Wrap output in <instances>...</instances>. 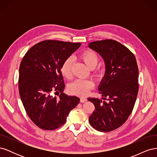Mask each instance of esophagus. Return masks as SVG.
<instances>
[{
  "instance_id": "obj_1",
  "label": "esophagus",
  "mask_w": 157,
  "mask_h": 157,
  "mask_svg": "<svg viewBox=\"0 0 157 157\" xmlns=\"http://www.w3.org/2000/svg\"><path fill=\"white\" fill-rule=\"evenodd\" d=\"M87 101V98H80V102L81 103H84Z\"/></svg>"
}]
</instances>
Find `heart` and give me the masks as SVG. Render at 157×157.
<instances>
[{
  "label": "heart",
  "instance_id": "1",
  "mask_svg": "<svg viewBox=\"0 0 157 157\" xmlns=\"http://www.w3.org/2000/svg\"><path fill=\"white\" fill-rule=\"evenodd\" d=\"M80 58L90 69H94L99 63V57L98 54L92 50H84L80 55ZM72 63L73 58L69 57L65 60L61 66V73L67 78L72 77ZM97 76L99 73H96ZM94 86V82L92 80H76L69 85L68 90L69 93L77 95L79 96H84L90 92Z\"/></svg>",
  "mask_w": 157,
  "mask_h": 157
}]
</instances>
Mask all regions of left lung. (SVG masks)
Instances as JSON below:
<instances>
[{
    "label": "left lung",
    "instance_id": "1",
    "mask_svg": "<svg viewBox=\"0 0 157 157\" xmlns=\"http://www.w3.org/2000/svg\"><path fill=\"white\" fill-rule=\"evenodd\" d=\"M88 47L105 62V72L98 90L103 99L108 98V101L88 98L95 106L89 122L99 132H111L124 124L134 108L138 92L136 59L129 49L114 40L94 41Z\"/></svg>",
    "mask_w": 157,
    "mask_h": 157
}]
</instances>
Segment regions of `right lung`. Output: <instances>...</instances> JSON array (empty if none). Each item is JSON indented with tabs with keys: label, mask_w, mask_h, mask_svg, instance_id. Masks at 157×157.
<instances>
[{
	"label": "right lung",
	"mask_w": 157,
	"mask_h": 157,
	"mask_svg": "<svg viewBox=\"0 0 157 157\" xmlns=\"http://www.w3.org/2000/svg\"><path fill=\"white\" fill-rule=\"evenodd\" d=\"M81 43L44 40L33 46L23 57L19 70V90L26 113L41 129L53 130L64 124L80 99L63 93L61 68ZM58 93L57 99L52 93Z\"/></svg>",
	"instance_id": "obj_1"
}]
</instances>
